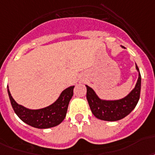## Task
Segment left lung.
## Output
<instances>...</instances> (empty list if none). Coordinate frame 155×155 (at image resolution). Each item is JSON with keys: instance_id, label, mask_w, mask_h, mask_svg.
I'll return each instance as SVG.
<instances>
[{"instance_id": "1", "label": "left lung", "mask_w": 155, "mask_h": 155, "mask_svg": "<svg viewBox=\"0 0 155 155\" xmlns=\"http://www.w3.org/2000/svg\"><path fill=\"white\" fill-rule=\"evenodd\" d=\"M139 72V78L134 88L126 97L118 100H104L96 95L91 87H87V99L92 114L97 119L104 121H118L125 118L136 107L141 91V75L139 69L136 65Z\"/></svg>"}]
</instances>
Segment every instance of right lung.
Returning a JSON list of instances; mask_svg holds the SVG:
<instances>
[{
    "label": "right lung",
    "mask_w": 155,
    "mask_h": 155,
    "mask_svg": "<svg viewBox=\"0 0 155 155\" xmlns=\"http://www.w3.org/2000/svg\"><path fill=\"white\" fill-rule=\"evenodd\" d=\"M74 87L71 86L66 88L53 104L37 110H31L17 104L11 95L8 87V94L15 113L24 123L35 128L46 129L59 125L64 119L69 102L73 96Z\"/></svg>",
    "instance_id": "1"
}]
</instances>
